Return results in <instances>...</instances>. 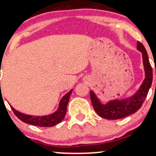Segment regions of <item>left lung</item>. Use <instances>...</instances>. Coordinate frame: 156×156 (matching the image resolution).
<instances>
[{
	"label": "left lung",
	"instance_id": "left-lung-1",
	"mask_svg": "<svg viewBox=\"0 0 156 156\" xmlns=\"http://www.w3.org/2000/svg\"><path fill=\"white\" fill-rule=\"evenodd\" d=\"M137 49L142 53L145 78L140 88L135 94L122 100H114L103 105L100 102L94 93L90 91V98L93 108L100 117L108 119H117L129 116L136 112L145 101L153 81V69L150 65L145 48L141 42H137Z\"/></svg>",
	"mask_w": 156,
	"mask_h": 156
}]
</instances>
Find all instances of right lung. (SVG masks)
Listing matches in <instances>:
<instances>
[{
    "instance_id": "right-lung-1",
    "label": "right lung",
    "mask_w": 156,
    "mask_h": 156,
    "mask_svg": "<svg viewBox=\"0 0 156 156\" xmlns=\"http://www.w3.org/2000/svg\"><path fill=\"white\" fill-rule=\"evenodd\" d=\"M72 92L73 89H71L69 92L67 93L62 98L59 103V105H58V108L57 109L56 112L53 113V114H50V115L42 116V117L27 115V114H22V113L16 111L12 106H11V108H12V110L13 111L14 114L23 122L39 127H53L61 122L65 117L66 112H67V105Z\"/></svg>"
}]
</instances>
